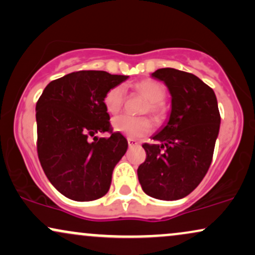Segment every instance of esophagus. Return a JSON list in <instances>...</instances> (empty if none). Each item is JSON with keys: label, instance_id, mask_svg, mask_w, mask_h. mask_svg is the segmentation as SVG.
I'll list each match as a JSON object with an SVG mask.
<instances>
[{"label": "esophagus", "instance_id": "esophagus-1", "mask_svg": "<svg viewBox=\"0 0 255 255\" xmlns=\"http://www.w3.org/2000/svg\"><path fill=\"white\" fill-rule=\"evenodd\" d=\"M127 140H128V146H129V147H135V146H137V144H138L137 141L134 140V138L128 137Z\"/></svg>", "mask_w": 255, "mask_h": 255}]
</instances>
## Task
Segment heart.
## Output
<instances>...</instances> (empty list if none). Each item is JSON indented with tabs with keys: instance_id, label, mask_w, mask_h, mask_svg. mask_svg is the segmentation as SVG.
I'll return each instance as SVG.
<instances>
[{
	"instance_id": "heart-1",
	"label": "heart",
	"mask_w": 255,
	"mask_h": 255,
	"mask_svg": "<svg viewBox=\"0 0 255 255\" xmlns=\"http://www.w3.org/2000/svg\"><path fill=\"white\" fill-rule=\"evenodd\" d=\"M136 89L148 100L144 113L149 112L156 120H161L166 113V107L163 104V99L166 96L165 87L157 81L146 80L137 83ZM125 98L126 90L124 86L119 85L109 89L104 98V104L107 112L111 114H117L118 112H120L125 104ZM112 126L115 131H119L130 138L142 137L153 130V122L149 118H133L126 114L113 119Z\"/></svg>"
}]
</instances>
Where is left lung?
I'll list each match as a JSON object with an SVG mask.
<instances>
[{
  "label": "left lung",
  "mask_w": 255,
  "mask_h": 255,
  "mask_svg": "<svg viewBox=\"0 0 255 255\" xmlns=\"http://www.w3.org/2000/svg\"><path fill=\"white\" fill-rule=\"evenodd\" d=\"M151 77L165 82L172 95L169 120L143 143L146 160L137 168L143 192L151 198L179 200L205 178L213 159L220 113L213 89L191 73L161 68Z\"/></svg>",
  "instance_id": "1"
}]
</instances>
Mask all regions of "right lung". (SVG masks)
I'll return each mask as SVG.
<instances>
[{
	"label": "right lung",
	"instance_id": "add662e5",
	"mask_svg": "<svg viewBox=\"0 0 255 255\" xmlns=\"http://www.w3.org/2000/svg\"><path fill=\"white\" fill-rule=\"evenodd\" d=\"M127 79L104 70H80L51 81L38 99V160L51 185L68 199L92 201L109 191L113 170L128 142L113 131L104 98ZM105 131L111 136H96Z\"/></svg>",
	"mask_w": 255,
	"mask_h": 255
}]
</instances>
